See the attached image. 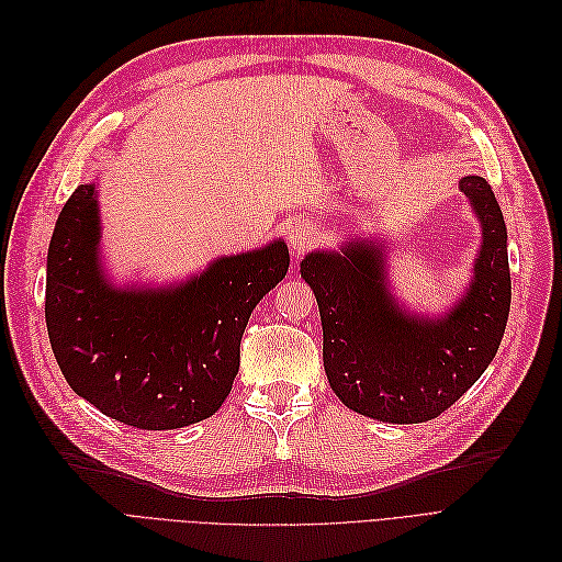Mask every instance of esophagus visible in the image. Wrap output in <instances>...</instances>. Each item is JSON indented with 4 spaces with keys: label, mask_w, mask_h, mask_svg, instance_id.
Listing matches in <instances>:
<instances>
[{
    "label": "esophagus",
    "mask_w": 562,
    "mask_h": 562,
    "mask_svg": "<svg viewBox=\"0 0 562 562\" xmlns=\"http://www.w3.org/2000/svg\"><path fill=\"white\" fill-rule=\"evenodd\" d=\"M315 239H317V228L308 222H300L288 231L290 251H292V256H297V258L315 245Z\"/></svg>",
    "instance_id": "1"
}]
</instances>
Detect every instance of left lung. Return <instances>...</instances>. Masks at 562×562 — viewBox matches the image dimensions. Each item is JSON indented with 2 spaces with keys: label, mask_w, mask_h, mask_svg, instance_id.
Instances as JSON below:
<instances>
[{
  "label": "left lung",
  "mask_w": 562,
  "mask_h": 562,
  "mask_svg": "<svg viewBox=\"0 0 562 562\" xmlns=\"http://www.w3.org/2000/svg\"><path fill=\"white\" fill-rule=\"evenodd\" d=\"M460 190L483 226V245L467 295L443 317L407 315L393 302L380 245L361 239L302 260L323 319L329 386L357 414L400 425L432 420L496 357L513 300L507 231L485 178L467 176Z\"/></svg>",
  "instance_id": "left-lung-1"
}]
</instances>
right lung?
<instances>
[{"label":"right lung","mask_w":562,"mask_h":562,"mask_svg":"<svg viewBox=\"0 0 562 562\" xmlns=\"http://www.w3.org/2000/svg\"><path fill=\"white\" fill-rule=\"evenodd\" d=\"M95 184L66 201L47 249L45 323L70 389L135 430H178L233 389L249 315L288 272L281 239L226 256L176 288H114L102 274Z\"/></svg>","instance_id":"right-lung-1"}]
</instances>
